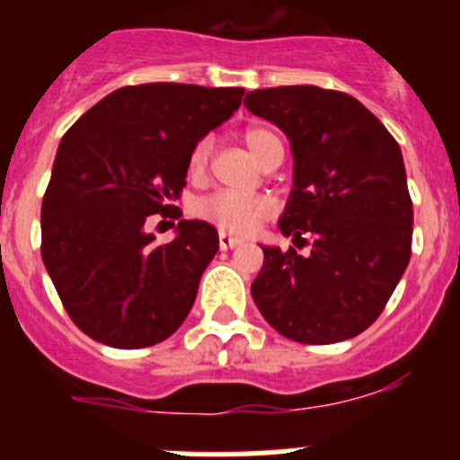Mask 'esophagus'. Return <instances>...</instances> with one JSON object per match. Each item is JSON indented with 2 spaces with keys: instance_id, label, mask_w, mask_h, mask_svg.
Wrapping results in <instances>:
<instances>
[{
  "instance_id": "1",
  "label": "esophagus",
  "mask_w": 460,
  "mask_h": 460,
  "mask_svg": "<svg viewBox=\"0 0 460 460\" xmlns=\"http://www.w3.org/2000/svg\"><path fill=\"white\" fill-rule=\"evenodd\" d=\"M243 243L244 240L238 238V235L225 234V231L220 234V249H235V247H240Z\"/></svg>"
}]
</instances>
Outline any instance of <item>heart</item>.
Segmentation results:
<instances>
[{"label": "heart", "mask_w": 460, "mask_h": 460, "mask_svg": "<svg viewBox=\"0 0 460 460\" xmlns=\"http://www.w3.org/2000/svg\"><path fill=\"white\" fill-rule=\"evenodd\" d=\"M278 137L273 136L269 128L253 127L244 133V142L252 148L253 155L262 162L264 153L276 142ZM211 137H204L193 146L191 157H189V169L191 173H202L211 157ZM271 200L264 196H244V193L235 191H213L204 196L196 204V213L204 220L213 222L217 229L229 231V234H252L253 229L271 213Z\"/></svg>", "instance_id": "b5f03b06"}]
</instances>
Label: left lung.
Returning <instances> with one entry per match:
<instances>
[{"instance_id": "8db88e82", "label": "left lung", "mask_w": 460, "mask_h": 460, "mask_svg": "<svg viewBox=\"0 0 460 460\" xmlns=\"http://www.w3.org/2000/svg\"><path fill=\"white\" fill-rule=\"evenodd\" d=\"M244 104L291 144L294 189L278 226L294 244H312L309 256L262 244L253 303L289 341H349L380 316L411 256L414 208L401 146L341 91L258 88Z\"/></svg>"}]
</instances>
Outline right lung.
Returning <instances> with one entry per match:
<instances>
[{
    "label": "right lung",
    "mask_w": 460,
    "mask_h": 460,
    "mask_svg": "<svg viewBox=\"0 0 460 460\" xmlns=\"http://www.w3.org/2000/svg\"><path fill=\"white\" fill-rule=\"evenodd\" d=\"M244 88L124 86L59 142L41 202V260L73 323L102 345L166 341L196 303L217 231L180 220L169 244L146 231L187 184L189 157L240 109Z\"/></svg>",
    "instance_id": "add662e5"
}]
</instances>
